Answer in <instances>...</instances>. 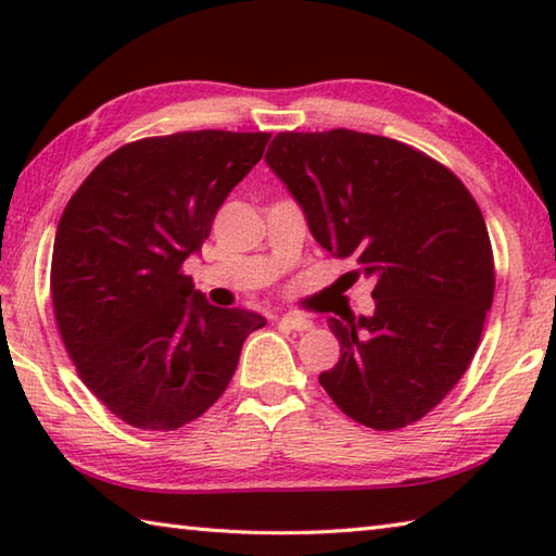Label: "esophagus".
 <instances>
[{"mask_svg":"<svg viewBox=\"0 0 556 556\" xmlns=\"http://www.w3.org/2000/svg\"><path fill=\"white\" fill-rule=\"evenodd\" d=\"M281 324L291 328V331H312L314 328V321H308V318H304V316H294V314L281 316Z\"/></svg>","mask_w":556,"mask_h":556,"instance_id":"esophagus-1","label":"esophagus"}]
</instances>
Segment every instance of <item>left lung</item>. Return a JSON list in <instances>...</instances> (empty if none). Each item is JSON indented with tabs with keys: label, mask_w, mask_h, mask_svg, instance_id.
<instances>
[{
	"label": "left lung",
	"mask_w": 556,
	"mask_h": 556,
	"mask_svg": "<svg viewBox=\"0 0 556 556\" xmlns=\"http://www.w3.org/2000/svg\"><path fill=\"white\" fill-rule=\"evenodd\" d=\"M265 159L318 244L375 279L372 316L328 318L341 357L318 382L357 425H414L464 378L493 304L476 199L437 159L365 131H279Z\"/></svg>",
	"instance_id": "left-lung-1"
}]
</instances>
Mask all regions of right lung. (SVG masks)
Here are the masks:
<instances>
[{"mask_svg":"<svg viewBox=\"0 0 556 556\" xmlns=\"http://www.w3.org/2000/svg\"><path fill=\"white\" fill-rule=\"evenodd\" d=\"M269 131L144 137L92 168L61 215L51 296L86 388L129 427L176 431L232 380L244 338L267 324L211 306L184 262L208 240Z\"/></svg>","mask_w":556,"mask_h":556,"instance_id":"right-lung-1","label":"right lung"}]
</instances>
